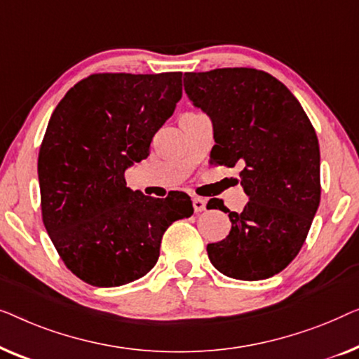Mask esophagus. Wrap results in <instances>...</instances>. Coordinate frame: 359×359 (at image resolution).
Segmentation results:
<instances>
[{"instance_id":"34e87169","label":"esophagus","mask_w":359,"mask_h":359,"mask_svg":"<svg viewBox=\"0 0 359 359\" xmlns=\"http://www.w3.org/2000/svg\"><path fill=\"white\" fill-rule=\"evenodd\" d=\"M191 203H194L195 213H201V211L206 210V203H208V201H206V198H201V196H194V198H191Z\"/></svg>"}]
</instances>
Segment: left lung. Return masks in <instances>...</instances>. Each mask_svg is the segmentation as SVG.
Here are the masks:
<instances>
[{
    "label": "left lung",
    "mask_w": 359,
    "mask_h": 359,
    "mask_svg": "<svg viewBox=\"0 0 359 359\" xmlns=\"http://www.w3.org/2000/svg\"><path fill=\"white\" fill-rule=\"evenodd\" d=\"M191 104L213 123L215 164H242L249 203L229 213L226 239L208 244L210 262L229 278H270L291 264L304 244L320 203V149L297 99L271 74L254 68L185 73Z\"/></svg>",
    "instance_id": "obj_1"
}]
</instances>
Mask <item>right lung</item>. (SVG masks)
Here are the masks:
<instances>
[{"mask_svg":"<svg viewBox=\"0 0 359 359\" xmlns=\"http://www.w3.org/2000/svg\"><path fill=\"white\" fill-rule=\"evenodd\" d=\"M180 97L182 73L90 74L50 117L39 153L43 224L65 265L89 285L144 276L164 231L194 215L187 194L153 198L125 182Z\"/></svg>","mask_w":359,"mask_h":359,"instance_id":"1","label":"right lung"}]
</instances>
